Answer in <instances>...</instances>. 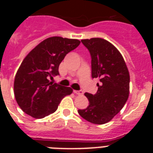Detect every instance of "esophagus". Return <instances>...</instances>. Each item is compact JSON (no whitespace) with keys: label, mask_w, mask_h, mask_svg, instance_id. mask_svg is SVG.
I'll list each match as a JSON object with an SVG mask.
<instances>
[{"label":"esophagus","mask_w":153,"mask_h":153,"mask_svg":"<svg viewBox=\"0 0 153 153\" xmlns=\"http://www.w3.org/2000/svg\"><path fill=\"white\" fill-rule=\"evenodd\" d=\"M74 93L76 95H83V91L82 90H74Z\"/></svg>","instance_id":"esophagus-1"}]
</instances>
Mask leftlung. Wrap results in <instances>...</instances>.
I'll list each match as a JSON object with an SVG mask.
<instances>
[{
  "mask_svg": "<svg viewBox=\"0 0 153 153\" xmlns=\"http://www.w3.org/2000/svg\"><path fill=\"white\" fill-rule=\"evenodd\" d=\"M91 56L92 77L98 78V90L86 93L89 106L78 113L88 122L104 124L123 109L129 94V73L120 51L102 38L82 40Z\"/></svg>",
  "mask_w": 153,
  "mask_h": 153,
  "instance_id": "1",
  "label": "left lung"
}]
</instances>
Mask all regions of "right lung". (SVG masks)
<instances>
[{
  "instance_id": "add662e5",
  "label": "right lung",
  "mask_w": 153,
  "mask_h": 153,
  "mask_svg": "<svg viewBox=\"0 0 153 153\" xmlns=\"http://www.w3.org/2000/svg\"><path fill=\"white\" fill-rule=\"evenodd\" d=\"M76 39L52 36L43 40L24 58L13 83L16 101L23 111L41 119L54 113L64 97L70 95V87L50 82L59 75V66L65 56L78 47Z\"/></svg>"
}]
</instances>
